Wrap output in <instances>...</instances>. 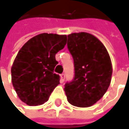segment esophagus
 Masks as SVG:
<instances>
[{"label": "esophagus", "instance_id": "esophagus-1", "mask_svg": "<svg viewBox=\"0 0 129 129\" xmlns=\"http://www.w3.org/2000/svg\"><path fill=\"white\" fill-rule=\"evenodd\" d=\"M60 77H61V82L63 83L65 80V74H61L60 75Z\"/></svg>", "mask_w": 129, "mask_h": 129}]
</instances>
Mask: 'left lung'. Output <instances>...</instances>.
<instances>
[{
    "instance_id": "obj_1",
    "label": "left lung",
    "mask_w": 129,
    "mask_h": 129,
    "mask_svg": "<svg viewBox=\"0 0 129 129\" xmlns=\"http://www.w3.org/2000/svg\"><path fill=\"white\" fill-rule=\"evenodd\" d=\"M67 46L75 65L74 79L65 84L67 100L75 106H91L104 95L110 85V56L104 45L86 32L69 35Z\"/></svg>"
}]
</instances>
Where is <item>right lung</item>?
I'll return each mask as SVG.
<instances>
[{
  "label": "right lung",
  "instance_id": "obj_1",
  "mask_svg": "<svg viewBox=\"0 0 129 129\" xmlns=\"http://www.w3.org/2000/svg\"><path fill=\"white\" fill-rule=\"evenodd\" d=\"M67 36L42 33L27 41L20 49L11 69L14 88L29 106L46 102L60 83L54 73L58 62L55 54L66 44Z\"/></svg>",
  "mask_w": 129,
  "mask_h": 129
}]
</instances>
